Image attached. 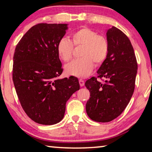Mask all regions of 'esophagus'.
<instances>
[{"mask_svg":"<svg viewBox=\"0 0 152 152\" xmlns=\"http://www.w3.org/2000/svg\"><path fill=\"white\" fill-rule=\"evenodd\" d=\"M79 84H80V86H83L85 85V81L82 80V79H80V80H79Z\"/></svg>","mask_w":152,"mask_h":152,"instance_id":"1","label":"esophagus"}]
</instances>
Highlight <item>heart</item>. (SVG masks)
<instances>
[{
    "label": "heart",
    "mask_w": 152,
    "mask_h": 152,
    "mask_svg": "<svg viewBox=\"0 0 152 152\" xmlns=\"http://www.w3.org/2000/svg\"><path fill=\"white\" fill-rule=\"evenodd\" d=\"M72 42L67 38H62L57 45L59 56L65 62H68L73 56L74 46L82 47L81 58L74 60L66 66L67 74L78 78H85L91 73L94 62L101 64L107 58L109 53V42L106 38L91 29L83 27L72 34Z\"/></svg>",
    "instance_id": "b5f03b06"
}]
</instances>
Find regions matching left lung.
<instances>
[{"label":"left lung","mask_w":152,"mask_h":152,"mask_svg":"<svg viewBox=\"0 0 152 152\" xmlns=\"http://www.w3.org/2000/svg\"><path fill=\"white\" fill-rule=\"evenodd\" d=\"M106 35L109 53L97 71L99 78L105 80L102 83L92 77L85 83L91 94L86 113L99 122H110L122 114L133 94L137 72L133 47L126 35L114 26Z\"/></svg>","instance_id":"1"}]
</instances>
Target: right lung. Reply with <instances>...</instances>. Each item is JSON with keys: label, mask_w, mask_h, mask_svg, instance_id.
Instances as JSON below:
<instances>
[{"label": "right lung", "mask_w": 152, "mask_h": 152, "mask_svg": "<svg viewBox=\"0 0 152 152\" xmlns=\"http://www.w3.org/2000/svg\"><path fill=\"white\" fill-rule=\"evenodd\" d=\"M66 23H38L17 45L13 81L21 107L37 123L52 125L63 119L66 104L80 89L78 78H58L63 72L57 45L66 34Z\"/></svg>", "instance_id": "1"}]
</instances>
